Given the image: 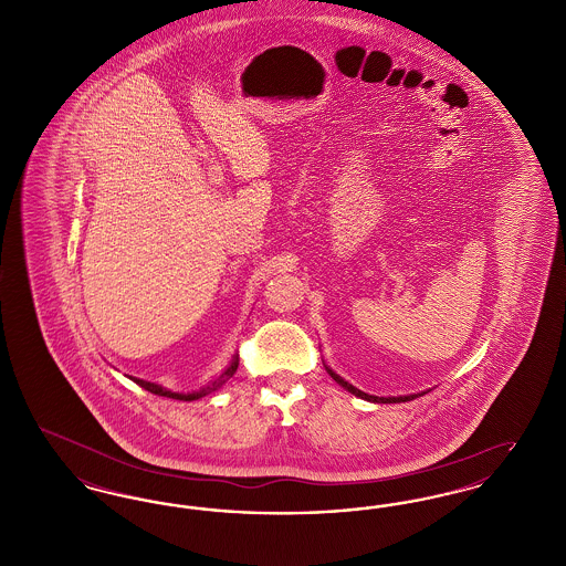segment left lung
I'll return each mask as SVG.
<instances>
[{"instance_id":"1","label":"left lung","mask_w":566,"mask_h":566,"mask_svg":"<svg viewBox=\"0 0 566 566\" xmlns=\"http://www.w3.org/2000/svg\"><path fill=\"white\" fill-rule=\"evenodd\" d=\"M326 367V371H328V376L333 377L342 388H346L348 392H352L354 397H358V399H365V401H369V403H405V401H411V399H416V397H422V395H427V392H413V395H403V397H376V395H367V392H363V390H358L356 386H352L350 381H346L344 377L337 376L328 365H324Z\"/></svg>"}]
</instances>
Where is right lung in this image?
<instances>
[{
  "label": "right lung",
  "instance_id": "obj_1",
  "mask_svg": "<svg viewBox=\"0 0 566 566\" xmlns=\"http://www.w3.org/2000/svg\"><path fill=\"white\" fill-rule=\"evenodd\" d=\"M238 365H240V356L238 354H233V358H231V363H229V367L220 374V376L214 377V379H210V384L206 386V388H199V390H192V392H174V390H169V388H163L161 384H157V381H148V379H139V377L127 376L129 379H134L137 386H142L144 390H148V392H153V395H159V397H167V399H176V401H197V399H201V397H206V395H210V392H214L218 390L222 384H227L233 374L238 371Z\"/></svg>",
  "mask_w": 566,
  "mask_h": 566
}]
</instances>
